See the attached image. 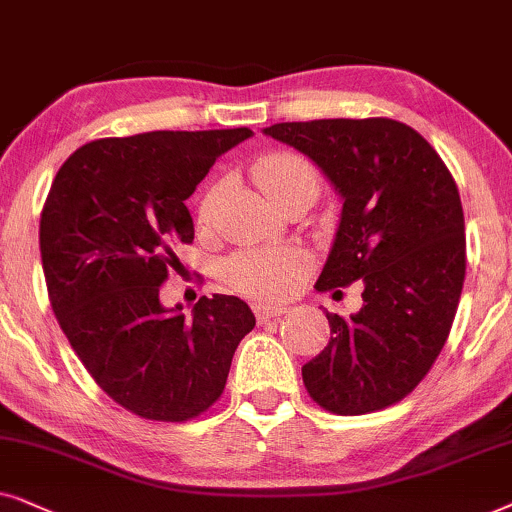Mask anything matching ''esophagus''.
Here are the masks:
<instances>
[{
	"label": "esophagus",
	"mask_w": 512,
	"mask_h": 512,
	"mask_svg": "<svg viewBox=\"0 0 512 512\" xmlns=\"http://www.w3.org/2000/svg\"><path fill=\"white\" fill-rule=\"evenodd\" d=\"M285 309L283 306H269V304H255V316H257V323H267L271 318H278L283 316Z\"/></svg>",
	"instance_id": "1"
}]
</instances>
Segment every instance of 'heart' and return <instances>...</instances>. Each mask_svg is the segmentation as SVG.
<instances>
[{
	"mask_svg": "<svg viewBox=\"0 0 512 512\" xmlns=\"http://www.w3.org/2000/svg\"><path fill=\"white\" fill-rule=\"evenodd\" d=\"M257 185L271 201L295 182L318 185V173L304 156L274 152L255 163ZM217 201V187H210L199 203V217L208 220ZM304 262L302 255L290 248H245L224 262V278L231 288L255 299H283L295 285Z\"/></svg>",
	"mask_w": 512,
	"mask_h": 512,
	"instance_id": "1",
	"label": "heart"
}]
</instances>
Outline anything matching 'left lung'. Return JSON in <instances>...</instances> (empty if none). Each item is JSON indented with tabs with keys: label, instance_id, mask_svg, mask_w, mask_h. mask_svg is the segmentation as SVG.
Returning <instances> with one entry per match:
<instances>
[{
	"label": "left lung",
	"instance_id": "obj_1",
	"mask_svg": "<svg viewBox=\"0 0 512 512\" xmlns=\"http://www.w3.org/2000/svg\"><path fill=\"white\" fill-rule=\"evenodd\" d=\"M264 133L316 161L344 199L316 290L365 288L351 318L325 313L330 342L302 367L306 391L342 417L400 403L440 356L466 278L452 173L426 138L386 117L292 121Z\"/></svg>",
	"mask_w": 512,
	"mask_h": 512
}]
</instances>
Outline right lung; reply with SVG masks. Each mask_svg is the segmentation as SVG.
<instances>
[{
  "instance_id": "right-lung-1",
  "label": "right lung",
  "mask_w": 512,
  "mask_h": 512,
  "mask_svg": "<svg viewBox=\"0 0 512 512\" xmlns=\"http://www.w3.org/2000/svg\"><path fill=\"white\" fill-rule=\"evenodd\" d=\"M250 128L102 138L60 166L39 222L46 290L67 342L114 403L149 421L196 419L255 327L243 299L201 297L192 318L161 285L194 241L185 201Z\"/></svg>"
}]
</instances>
